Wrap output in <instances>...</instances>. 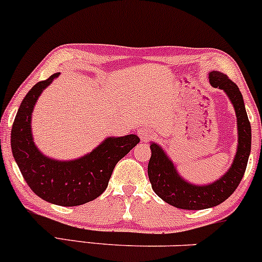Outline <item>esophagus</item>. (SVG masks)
Wrapping results in <instances>:
<instances>
[{"instance_id": "34e87169", "label": "esophagus", "mask_w": 262, "mask_h": 262, "mask_svg": "<svg viewBox=\"0 0 262 262\" xmlns=\"http://www.w3.org/2000/svg\"><path fill=\"white\" fill-rule=\"evenodd\" d=\"M138 136H139L140 139L146 142V140H150L151 138H154V133L153 130H150V129L148 128H140L139 130H138Z\"/></svg>"}]
</instances>
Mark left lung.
Listing matches in <instances>:
<instances>
[{
	"instance_id": "left-lung-1",
	"label": "left lung",
	"mask_w": 262,
	"mask_h": 262,
	"mask_svg": "<svg viewBox=\"0 0 262 262\" xmlns=\"http://www.w3.org/2000/svg\"><path fill=\"white\" fill-rule=\"evenodd\" d=\"M212 87L223 89L232 103L237 119V150L231 166L220 179L208 185H194L180 177L174 163L160 145L151 143V157L148 164V177L155 194L178 209L203 210L225 201L240 184L248 165L251 150L250 125L243 94L226 74L212 71L209 73Z\"/></svg>"
}]
</instances>
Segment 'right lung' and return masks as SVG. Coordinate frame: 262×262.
I'll return each instance as SVG.
<instances>
[{
    "mask_svg": "<svg viewBox=\"0 0 262 262\" xmlns=\"http://www.w3.org/2000/svg\"><path fill=\"white\" fill-rule=\"evenodd\" d=\"M59 73L38 82L26 94L11 130L12 154L24 179L43 200L61 206H77L99 196L107 189L117 163L139 143L136 134L109 137L96 149L74 160L46 157L33 142L31 119L43 89Z\"/></svg>",
    "mask_w": 262,
    "mask_h": 262,
    "instance_id": "obj_1",
    "label": "right lung"
}]
</instances>
